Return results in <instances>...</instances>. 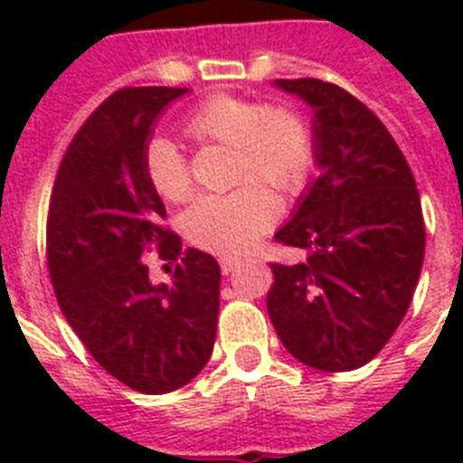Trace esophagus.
<instances>
[{
    "instance_id": "esophagus-1",
    "label": "esophagus",
    "mask_w": 463,
    "mask_h": 463,
    "mask_svg": "<svg viewBox=\"0 0 463 463\" xmlns=\"http://www.w3.org/2000/svg\"><path fill=\"white\" fill-rule=\"evenodd\" d=\"M218 264H221V271H223V274H231L232 269L240 264V260L238 257H221V260H218Z\"/></svg>"
}]
</instances>
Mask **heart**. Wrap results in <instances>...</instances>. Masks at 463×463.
<instances>
[{
  "mask_svg": "<svg viewBox=\"0 0 463 463\" xmlns=\"http://www.w3.org/2000/svg\"><path fill=\"white\" fill-rule=\"evenodd\" d=\"M182 129L202 144L235 148V182H245L228 194L196 199L182 218L184 235L209 252H245L276 221L274 196L256 182L281 196L298 194L315 163L312 129L296 112L228 93L196 105ZM144 170L165 202H184L192 194L187 158L165 137L146 144Z\"/></svg>",
  "mask_w": 463,
  "mask_h": 463,
  "instance_id": "b5f03b06",
  "label": "heart"
}]
</instances>
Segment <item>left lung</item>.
<instances>
[{
    "mask_svg": "<svg viewBox=\"0 0 463 463\" xmlns=\"http://www.w3.org/2000/svg\"><path fill=\"white\" fill-rule=\"evenodd\" d=\"M312 108L317 180L274 238L305 250L271 264L267 309L286 351L324 373H348L382 351L411 305L425 254L409 163L373 110L319 79H276Z\"/></svg>",
    "mask_w": 463,
    "mask_h": 463,
    "instance_id": "left-lung-1",
    "label": "left lung"
}]
</instances>
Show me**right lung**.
I'll return each instance as SVG.
<instances>
[{
    "label": "right lung",
    "mask_w": 463,
    "mask_h": 463,
    "mask_svg": "<svg viewBox=\"0 0 463 463\" xmlns=\"http://www.w3.org/2000/svg\"><path fill=\"white\" fill-rule=\"evenodd\" d=\"M189 89L112 93L69 144L47 213V267L69 326L103 370L141 394L184 387L209 363L221 267L160 228L165 206L144 170L156 122ZM158 246L178 267L170 284L147 279L143 252Z\"/></svg>",
    "instance_id": "right-lung-1"
}]
</instances>
